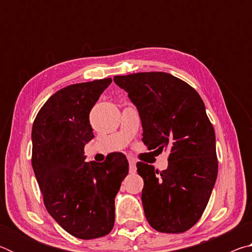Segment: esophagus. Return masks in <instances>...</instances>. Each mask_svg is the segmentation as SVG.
Segmentation results:
<instances>
[{"label":"esophagus","mask_w":252,"mask_h":252,"mask_svg":"<svg viewBox=\"0 0 252 252\" xmlns=\"http://www.w3.org/2000/svg\"><path fill=\"white\" fill-rule=\"evenodd\" d=\"M127 159H129V170H130V172L134 173L136 171V164H135L136 162H135L133 158H131V157L127 158Z\"/></svg>","instance_id":"obj_1"}]
</instances>
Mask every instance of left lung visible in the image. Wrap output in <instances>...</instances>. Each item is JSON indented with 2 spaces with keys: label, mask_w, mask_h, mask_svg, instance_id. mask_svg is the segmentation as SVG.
Returning a JSON list of instances; mask_svg holds the SVG:
<instances>
[{
  "label": "left lung",
  "mask_w": 252,
  "mask_h": 252,
  "mask_svg": "<svg viewBox=\"0 0 252 252\" xmlns=\"http://www.w3.org/2000/svg\"><path fill=\"white\" fill-rule=\"evenodd\" d=\"M113 81L138 109L149 150L169 151L163 171L136 163L148 222L160 232H185L201 218L218 174L215 129L203 101L192 87L165 72L117 75Z\"/></svg>",
  "instance_id": "8db88e82"
}]
</instances>
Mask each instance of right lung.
<instances>
[{"instance_id": "obj_1", "label": "right lung", "mask_w": 252, "mask_h": 252, "mask_svg": "<svg viewBox=\"0 0 252 252\" xmlns=\"http://www.w3.org/2000/svg\"><path fill=\"white\" fill-rule=\"evenodd\" d=\"M112 79L71 84L55 92L32 126V167L46 210L73 237L89 240L114 224V198L129 173L121 152L104 162H85L84 146L94 138L89 114Z\"/></svg>"}]
</instances>
